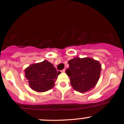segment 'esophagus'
<instances>
[{"mask_svg": "<svg viewBox=\"0 0 124 124\" xmlns=\"http://www.w3.org/2000/svg\"><path fill=\"white\" fill-rule=\"evenodd\" d=\"M61 72H62V73L65 72V69H63L62 70H61Z\"/></svg>", "mask_w": 124, "mask_h": 124, "instance_id": "1", "label": "esophagus"}]
</instances>
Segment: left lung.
Wrapping results in <instances>:
<instances>
[{
    "label": "left lung",
    "instance_id": "1",
    "mask_svg": "<svg viewBox=\"0 0 124 124\" xmlns=\"http://www.w3.org/2000/svg\"><path fill=\"white\" fill-rule=\"evenodd\" d=\"M68 63L69 68L66 73L74 90L83 93L96 85L102 69L99 61L91 58L76 57L69 61Z\"/></svg>",
    "mask_w": 124,
    "mask_h": 124
}]
</instances>
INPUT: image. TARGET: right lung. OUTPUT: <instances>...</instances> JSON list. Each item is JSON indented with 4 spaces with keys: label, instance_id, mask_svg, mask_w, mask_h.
Returning <instances> with one entry per match:
<instances>
[{
    "label": "right lung",
    "instance_id": "right-lung-1",
    "mask_svg": "<svg viewBox=\"0 0 124 124\" xmlns=\"http://www.w3.org/2000/svg\"><path fill=\"white\" fill-rule=\"evenodd\" d=\"M60 71H57L53 65L48 61L32 64L25 69V77L33 90L43 92L54 86Z\"/></svg>",
    "mask_w": 124,
    "mask_h": 124
}]
</instances>
